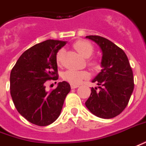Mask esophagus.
Segmentation results:
<instances>
[{"instance_id":"obj_1","label":"esophagus","mask_w":146,"mask_h":146,"mask_svg":"<svg viewBox=\"0 0 146 146\" xmlns=\"http://www.w3.org/2000/svg\"><path fill=\"white\" fill-rule=\"evenodd\" d=\"M70 86H71V88H78L79 87V85H78V84H71V85H70Z\"/></svg>"}]
</instances>
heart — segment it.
Masks as SVG:
<instances>
[{"mask_svg": "<svg viewBox=\"0 0 146 146\" xmlns=\"http://www.w3.org/2000/svg\"><path fill=\"white\" fill-rule=\"evenodd\" d=\"M73 47L79 52L81 55L86 58H90L94 52L93 46L87 40H78V41L75 42L73 43ZM63 55H64V50L60 49L56 54V62L58 64L62 62ZM88 65L92 66H97L99 65L97 61L95 59H89L88 61ZM88 75L89 74L87 71L68 70L62 73V77L64 80H66V81H68L70 83L79 84L84 78H87Z\"/></svg>", "mask_w": 146, "mask_h": 146, "instance_id": "b5f03b06", "label": "heart"}]
</instances>
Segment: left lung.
I'll return each mask as SVG.
<instances>
[{
    "label": "left lung",
    "mask_w": 146,
    "mask_h": 146,
    "mask_svg": "<svg viewBox=\"0 0 146 146\" xmlns=\"http://www.w3.org/2000/svg\"><path fill=\"white\" fill-rule=\"evenodd\" d=\"M86 38L96 42L101 49V72L95 77L97 88H92L85 102L87 108L102 119H111L123 111L133 92V71L127 56L111 41L99 35Z\"/></svg>",
    "instance_id": "1"
}]
</instances>
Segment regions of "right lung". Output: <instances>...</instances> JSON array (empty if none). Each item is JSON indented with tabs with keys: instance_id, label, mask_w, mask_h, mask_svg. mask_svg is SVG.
Listing matches in <instances>:
<instances>
[{
	"instance_id": "obj_1",
	"label": "right lung",
	"mask_w": 146,
	"mask_h": 146,
	"mask_svg": "<svg viewBox=\"0 0 146 146\" xmlns=\"http://www.w3.org/2000/svg\"><path fill=\"white\" fill-rule=\"evenodd\" d=\"M66 42L49 39L22 54L10 74V93L16 110L30 123L48 126L58 118L70 85L59 82L47 92L45 83L58 80L56 54Z\"/></svg>"
}]
</instances>
